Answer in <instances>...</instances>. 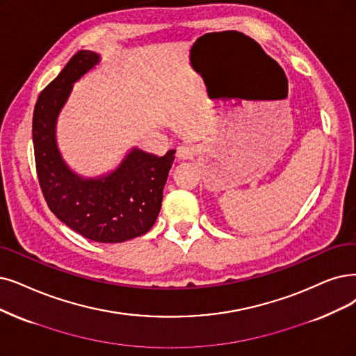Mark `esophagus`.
I'll return each instance as SVG.
<instances>
[{
	"label": "esophagus",
	"instance_id": "obj_1",
	"mask_svg": "<svg viewBox=\"0 0 356 356\" xmlns=\"http://www.w3.org/2000/svg\"><path fill=\"white\" fill-rule=\"evenodd\" d=\"M195 156V149L193 146H179L177 149V159L178 161H190Z\"/></svg>",
	"mask_w": 356,
	"mask_h": 356
}]
</instances>
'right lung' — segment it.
Listing matches in <instances>:
<instances>
[{
  "mask_svg": "<svg viewBox=\"0 0 356 356\" xmlns=\"http://www.w3.org/2000/svg\"><path fill=\"white\" fill-rule=\"evenodd\" d=\"M99 61V54L79 51L40 92L33 149L40 190L54 215L84 238L115 244L145 235L154 225L175 150L159 158L133 147L115 170L99 178H83L67 166L56 146V120L73 84Z\"/></svg>",
  "mask_w": 356,
  "mask_h": 356,
  "instance_id": "obj_1",
  "label": "right lung"
}]
</instances>
